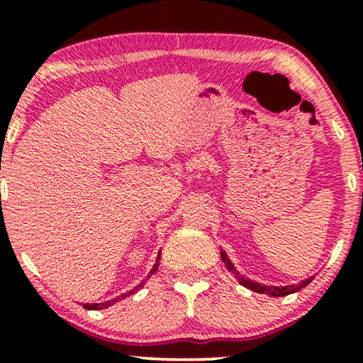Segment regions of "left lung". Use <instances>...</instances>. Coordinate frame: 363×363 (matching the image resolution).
I'll list each match as a JSON object with an SVG mask.
<instances>
[{
	"label": "left lung",
	"instance_id": "8db88e82",
	"mask_svg": "<svg viewBox=\"0 0 363 363\" xmlns=\"http://www.w3.org/2000/svg\"><path fill=\"white\" fill-rule=\"evenodd\" d=\"M220 256H222V261L225 262V266H227V269L230 273H234L237 278H239V281L242 283L244 286H247V289H251L254 291H257V294H269L273 295V297H281V295H289V294H294V291L303 289V286H307L309 283L312 281V278H307V280H303L298 283V285H289V286H266V285H261V283H256V281H251L247 280V278H244L242 274H240L237 269L234 268V264H232L230 261H228L227 254L225 251L220 252Z\"/></svg>",
	"mask_w": 363,
	"mask_h": 363
}]
</instances>
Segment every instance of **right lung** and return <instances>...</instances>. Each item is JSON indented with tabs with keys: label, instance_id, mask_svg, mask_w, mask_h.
<instances>
[{
	"label": "right lung",
	"instance_id": "add662e5",
	"mask_svg": "<svg viewBox=\"0 0 363 363\" xmlns=\"http://www.w3.org/2000/svg\"><path fill=\"white\" fill-rule=\"evenodd\" d=\"M158 259H160V254H158V257H157V262L155 264H153V268H152V272H150V274H153L158 269ZM148 274V277H150ZM145 285V281H141L138 286H135V289H133L131 291H128V294H123V295H119L118 298H114V301H109V302H104V303H85V309H90V311H99V309H106V307H109L111 303H114V302H118V301H121V298H126V297H129V295L131 294H135V291H138L141 286Z\"/></svg>",
	"mask_w": 363,
	"mask_h": 363
}]
</instances>
